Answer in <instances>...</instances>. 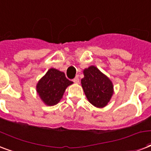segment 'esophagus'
I'll use <instances>...</instances> for the list:
<instances>
[{"instance_id":"1","label":"esophagus","mask_w":151,"mask_h":151,"mask_svg":"<svg viewBox=\"0 0 151 151\" xmlns=\"http://www.w3.org/2000/svg\"><path fill=\"white\" fill-rule=\"evenodd\" d=\"M73 82H74V83L78 84V83H79V78H78V77H76V78H74V79H73Z\"/></svg>"}]
</instances>
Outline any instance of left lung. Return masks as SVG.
Instances as JSON below:
<instances>
[{
    "label": "left lung",
    "mask_w": 151,
    "mask_h": 151,
    "mask_svg": "<svg viewBox=\"0 0 151 151\" xmlns=\"http://www.w3.org/2000/svg\"><path fill=\"white\" fill-rule=\"evenodd\" d=\"M83 73L81 83L88 102L99 109L106 106L114 93L111 81L95 65L86 68Z\"/></svg>",
    "instance_id": "obj_1"
}]
</instances>
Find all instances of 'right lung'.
Returning a JSON list of instances; mask_svg holds the SVG:
<instances>
[{"mask_svg": "<svg viewBox=\"0 0 151 151\" xmlns=\"http://www.w3.org/2000/svg\"><path fill=\"white\" fill-rule=\"evenodd\" d=\"M72 84L64 72L50 68L38 81L36 93L46 105L54 106L61 101L66 88Z\"/></svg>", "mask_w": 151, "mask_h": 151, "instance_id": "1", "label": "right lung"}]
</instances>
